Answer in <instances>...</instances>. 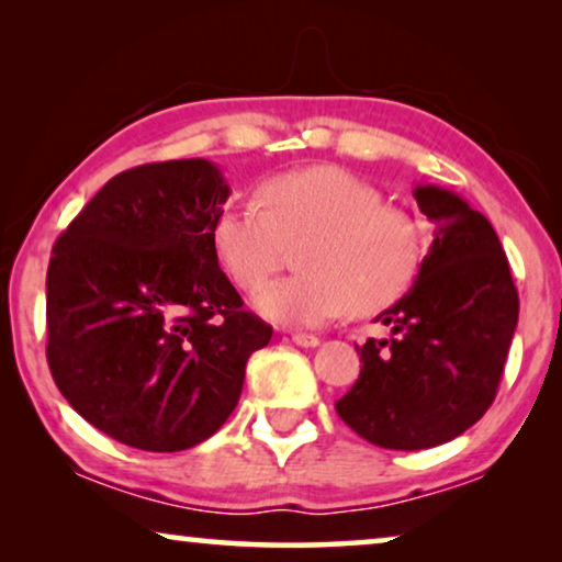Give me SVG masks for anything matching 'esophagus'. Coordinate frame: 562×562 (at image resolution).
Returning <instances> with one entry per match:
<instances>
[{
  "label": "esophagus",
  "mask_w": 562,
  "mask_h": 562,
  "mask_svg": "<svg viewBox=\"0 0 562 562\" xmlns=\"http://www.w3.org/2000/svg\"><path fill=\"white\" fill-rule=\"evenodd\" d=\"M291 340H294L299 348H317V345H319L317 335H304V333H294V335H291Z\"/></svg>",
  "instance_id": "esophagus-1"
}]
</instances>
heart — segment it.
Segmentation results:
<instances>
[{
  "mask_svg": "<svg viewBox=\"0 0 562 562\" xmlns=\"http://www.w3.org/2000/svg\"><path fill=\"white\" fill-rule=\"evenodd\" d=\"M258 202L217 214L212 243L220 263L245 291L278 270L286 244L306 241L291 280L258 291L268 319L294 327L396 304L417 281L425 260V227L414 214L386 204L371 183L337 166H314L268 179Z\"/></svg>",
  "mask_w": 562,
  "mask_h": 562,
  "instance_id": "1",
  "label": "heart"
}]
</instances>
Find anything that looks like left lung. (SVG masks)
Masks as SVG:
<instances>
[{"mask_svg":"<svg viewBox=\"0 0 562 562\" xmlns=\"http://www.w3.org/2000/svg\"><path fill=\"white\" fill-rule=\"evenodd\" d=\"M432 222L419 276L379 322L391 337L356 345L360 375L335 404L363 440L389 450L450 442L494 404L519 319L509 260L491 222L440 187L414 189Z\"/></svg>","mask_w":562,"mask_h":562,"instance_id":"8db88e82","label":"left lung"}]
</instances>
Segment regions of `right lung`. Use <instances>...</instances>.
Segmentation results:
<instances>
[{
    "label": "right lung",
    "mask_w": 562,
    "mask_h": 562,
    "mask_svg": "<svg viewBox=\"0 0 562 562\" xmlns=\"http://www.w3.org/2000/svg\"><path fill=\"white\" fill-rule=\"evenodd\" d=\"M229 187L204 158L122 171L53 245L48 366L66 402L130 448L204 442L273 327L243 310L212 227Z\"/></svg>",
    "instance_id": "1"
}]
</instances>
